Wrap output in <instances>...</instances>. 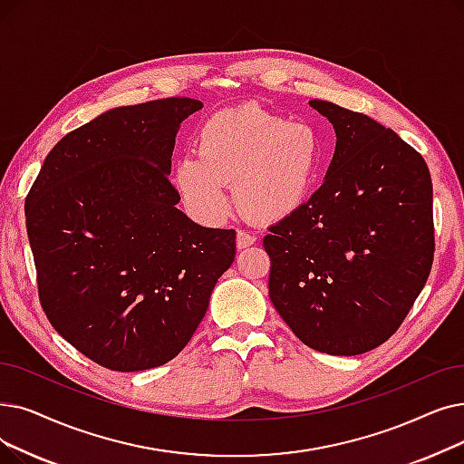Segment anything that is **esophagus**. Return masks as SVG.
<instances>
[{"label":"esophagus","instance_id":"obj_1","mask_svg":"<svg viewBox=\"0 0 464 464\" xmlns=\"http://www.w3.org/2000/svg\"><path fill=\"white\" fill-rule=\"evenodd\" d=\"M256 243V237L245 229H238L237 231V248L238 250H245L248 246H252Z\"/></svg>","mask_w":464,"mask_h":464}]
</instances>
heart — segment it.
<instances>
[{
    "label": "heart",
    "instance_id": "b5f03b06",
    "mask_svg": "<svg viewBox=\"0 0 464 464\" xmlns=\"http://www.w3.org/2000/svg\"><path fill=\"white\" fill-rule=\"evenodd\" d=\"M324 146L307 121H288L257 104L210 115L195 138V153L176 160L172 184L188 210L207 224L237 205L259 221H278L307 203L322 170Z\"/></svg>",
    "mask_w": 464,
    "mask_h": 464
}]
</instances>
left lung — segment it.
Here are the masks:
<instances>
[{"mask_svg": "<svg viewBox=\"0 0 464 464\" xmlns=\"http://www.w3.org/2000/svg\"><path fill=\"white\" fill-rule=\"evenodd\" d=\"M335 130L324 184L269 227V297L299 341L354 356L400 328L434 257L429 167L364 113L309 100Z\"/></svg>", "mask_w": 464, "mask_h": 464, "instance_id": "8db88e82", "label": "left lung"}]
</instances>
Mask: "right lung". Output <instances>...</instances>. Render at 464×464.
I'll use <instances>...</instances> for the list:
<instances>
[{"label":"right lung","mask_w":464,"mask_h":464,"mask_svg":"<svg viewBox=\"0 0 464 464\" xmlns=\"http://www.w3.org/2000/svg\"><path fill=\"white\" fill-rule=\"evenodd\" d=\"M200 100L113 108L51 150L26 198L42 307L70 345L115 372L167 364L235 259V229L195 224L169 182Z\"/></svg>","instance_id":"right-lung-1"}]
</instances>
